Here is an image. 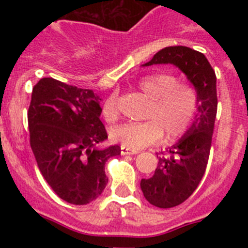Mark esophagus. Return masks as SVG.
<instances>
[{
	"label": "esophagus",
	"mask_w": 248,
	"mask_h": 248,
	"mask_svg": "<svg viewBox=\"0 0 248 248\" xmlns=\"http://www.w3.org/2000/svg\"><path fill=\"white\" fill-rule=\"evenodd\" d=\"M122 155H134V154H138L139 151L138 150H131V149L126 148V146H123L122 145Z\"/></svg>",
	"instance_id": "esophagus-1"
}]
</instances>
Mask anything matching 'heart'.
I'll return each mask as SVG.
<instances>
[{"instance_id":"obj_1","label":"heart","mask_w":248,"mask_h":248,"mask_svg":"<svg viewBox=\"0 0 248 248\" xmlns=\"http://www.w3.org/2000/svg\"><path fill=\"white\" fill-rule=\"evenodd\" d=\"M140 92L150 99L145 122L125 123L111 129V139L133 150L159 141L176 140L190 130L199 110V94L194 85L180 83L171 73L156 72L138 83ZM103 115L114 120L118 115L117 98L110 95L103 104Z\"/></svg>"}]
</instances>
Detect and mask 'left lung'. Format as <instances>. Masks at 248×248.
Segmentation results:
<instances>
[{
    "mask_svg": "<svg viewBox=\"0 0 248 248\" xmlns=\"http://www.w3.org/2000/svg\"><path fill=\"white\" fill-rule=\"evenodd\" d=\"M174 64L185 73L199 94V110L190 130L157 156L154 175L141 179L140 187L151 205L170 209L187 200L205 174L211 149L212 133L217 113L216 74L201 52L184 46L159 50L145 67Z\"/></svg>",
    "mask_w": 248,
    "mask_h": 248,
    "instance_id": "1",
    "label": "left lung"
}]
</instances>
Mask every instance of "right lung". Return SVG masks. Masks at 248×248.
Returning <instances> with one entry per match:
<instances>
[{"label": "right lung", "mask_w": 248, "mask_h": 248, "mask_svg": "<svg viewBox=\"0 0 248 248\" xmlns=\"http://www.w3.org/2000/svg\"><path fill=\"white\" fill-rule=\"evenodd\" d=\"M100 98L53 78L32 89L28 108L30 144L39 171L62 200L87 205L108 184L105 163L120 146L100 149L108 134L100 122Z\"/></svg>", "instance_id": "1"}]
</instances>
